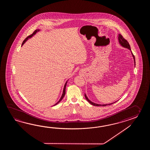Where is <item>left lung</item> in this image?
Here are the masks:
<instances>
[{
	"instance_id": "8db88e82",
	"label": "left lung",
	"mask_w": 150,
	"mask_h": 150,
	"mask_svg": "<svg viewBox=\"0 0 150 150\" xmlns=\"http://www.w3.org/2000/svg\"><path fill=\"white\" fill-rule=\"evenodd\" d=\"M118 41H119V42H120V45H121L122 47H125V48H127V49H129L130 50H131V48L130 46V45H129V43H128V42L125 39L123 36H122V35L121 34H118ZM132 56H133V57H134V65H136V62H135V58H134V56L133 54L132 53ZM85 98H86V100L88 101V102H89L91 105H96V106H106V105H112V104H113L114 103H115V102H114V103H110V104H105V105H100V104H96V103H93V102H92V101H91L90 100H89V99H88V98L87 97V96H86V94H85Z\"/></svg>"
}]
</instances>
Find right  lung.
Listing matches in <instances>:
<instances>
[{
    "instance_id": "obj_1",
    "label": "right lung",
    "mask_w": 150,
    "mask_h": 150,
    "mask_svg": "<svg viewBox=\"0 0 150 150\" xmlns=\"http://www.w3.org/2000/svg\"><path fill=\"white\" fill-rule=\"evenodd\" d=\"M38 31H40V30L39 29H37V30H35L34 32H33V33L32 34H31V35H29L28 36H27L26 38L25 39V40L23 41V43H22V45H23L25 43V42L29 38H32V36H33L34 35H35V34L36 33V32H38ZM67 81L66 82V83H65V85H64V89H63V94H62V96H61V99H59V100L58 101V102H57L54 105H56L57 103H58L59 102H60L61 101V100L63 99V98H64V96H65V88H66V86H67Z\"/></svg>"
}]
</instances>
